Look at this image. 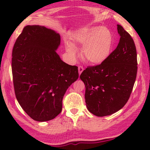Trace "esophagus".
Wrapping results in <instances>:
<instances>
[{"label": "esophagus", "instance_id": "1", "mask_svg": "<svg viewBox=\"0 0 150 150\" xmlns=\"http://www.w3.org/2000/svg\"><path fill=\"white\" fill-rule=\"evenodd\" d=\"M83 70H84L83 67H82V66H79V75L81 74L82 72L83 71Z\"/></svg>", "mask_w": 150, "mask_h": 150}]
</instances>
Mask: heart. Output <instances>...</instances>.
Masks as SVG:
<instances>
[{
    "mask_svg": "<svg viewBox=\"0 0 150 150\" xmlns=\"http://www.w3.org/2000/svg\"><path fill=\"white\" fill-rule=\"evenodd\" d=\"M73 43L82 47L84 59L93 64H99L109 57L113 44L111 31L106 28L88 27L78 30L72 35ZM66 50L75 58L78 50L74 44L66 41Z\"/></svg>",
    "mask_w": 150,
    "mask_h": 150,
    "instance_id": "obj_1",
    "label": "heart"
}]
</instances>
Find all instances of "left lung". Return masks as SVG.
<instances>
[{"mask_svg": "<svg viewBox=\"0 0 150 150\" xmlns=\"http://www.w3.org/2000/svg\"><path fill=\"white\" fill-rule=\"evenodd\" d=\"M116 49L103 63L88 66L80 78L85 84L88 110L98 117L110 115L123 108L133 90L137 73L134 41L120 25Z\"/></svg>", "mask_w": 150, "mask_h": 150, "instance_id": "1", "label": "left lung"}]
</instances>
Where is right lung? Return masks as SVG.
<instances>
[{"label": "right lung", "instance_id": "add662e5", "mask_svg": "<svg viewBox=\"0 0 150 150\" xmlns=\"http://www.w3.org/2000/svg\"><path fill=\"white\" fill-rule=\"evenodd\" d=\"M60 43L59 33L34 25L24 28L13 48L16 98L25 112L39 122L61 112L67 89L79 78L78 67L63 62L56 53Z\"/></svg>", "mask_w": 150, "mask_h": 150}]
</instances>
